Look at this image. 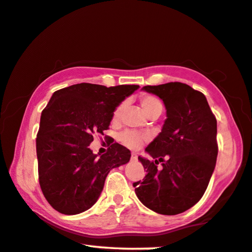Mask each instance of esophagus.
I'll list each match as a JSON object with an SVG mask.
<instances>
[{
	"label": "esophagus",
	"instance_id": "esophagus-1",
	"mask_svg": "<svg viewBox=\"0 0 252 252\" xmlns=\"http://www.w3.org/2000/svg\"><path fill=\"white\" fill-rule=\"evenodd\" d=\"M137 159H138V155H137V154H135V153L131 154V160L135 161V160H137Z\"/></svg>",
	"mask_w": 252,
	"mask_h": 252
}]
</instances>
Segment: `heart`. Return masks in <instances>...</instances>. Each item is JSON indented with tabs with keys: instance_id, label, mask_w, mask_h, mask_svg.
Returning a JSON list of instances; mask_svg holds the SVG:
<instances>
[{
	"instance_id": "1",
	"label": "heart",
	"mask_w": 252,
	"mask_h": 252,
	"mask_svg": "<svg viewBox=\"0 0 252 252\" xmlns=\"http://www.w3.org/2000/svg\"><path fill=\"white\" fill-rule=\"evenodd\" d=\"M141 106L143 112L147 115L156 111H161L162 110V104L161 102L159 101L157 97L153 96V95H143L140 99ZM123 109H125V103H121V104L115 107L113 112V121H117L119 120L120 115H121ZM120 141H121L126 147L130 148V149H138L140 148L141 145L145 141V137L137 132H133V131H126L121 135H120Z\"/></svg>"
}]
</instances>
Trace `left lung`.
Instances as JSON below:
<instances>
[{
    "instance_id": "1",
    "label": "left lung",
    "mask_w": 252,
    "mask_h": 252,
    "mask_svg": "<svg viewBox=\"0 0 252 252\" xmlns=\"http://www.w3.org/2000/svg\"><path fill=\"white\" fill-rule=\"evenodd\" d=\"M142 90L162 99L167 119L146 148L155 162L138 157L147 175L133 184L134 191L154 212L176 215L196 204L209 185L218 157L217 119L205 95L186 84L171 82ZM162 161L163 169L158 171Z\"/></svg>"
}]
</instances>
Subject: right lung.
Instances as JSON below:
<instances>
[{"instance_id":"right-lung-1","label":"right lung","mask_w":252,"mask_h":252,"mask_svg":"<svg viewBox=\"0 0 252 252\" xmlns=\"http://www.w3.org/2000/svg\"><path fill=\"white\" fill-rule=\"evenodd\" d=\"M138 89L81 83L53 94L40 118L35 147L40 187L59 213L91 209L110 170L129 162L130 150L119 143L102 156L94 155L90 145L94 133L109 129L115 107Z\"/></svg>"}]
</instances>
